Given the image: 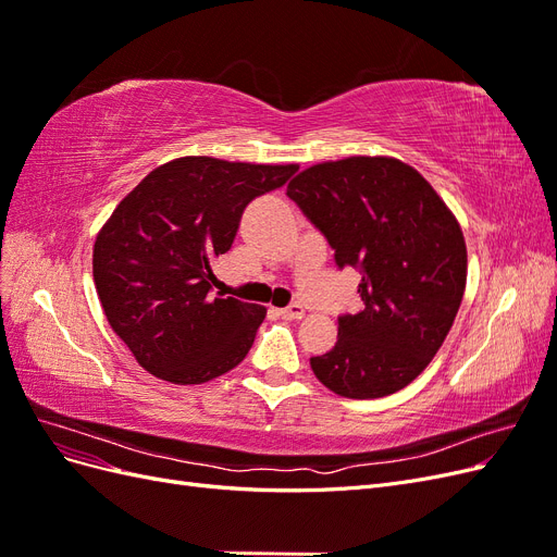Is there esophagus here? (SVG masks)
<instances>
[{
	"mask_svg": "<svg viewBox=\"0 0 557 557\" xmlns=\"http://www.w3.org/2000/svg\"><path fill=\"white\" fill-rule=\"evenodd\" d=\"M278 315L283 318V320H299L301 315H305V307L301 305H290V307H285V309H278Z\"/></svg>",
	"mask_w": 557,
	"mask_h": 557,
	"instance_id": "1",
	"label": "esophagus"
}]
</instances>
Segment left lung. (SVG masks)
Listing matches in <instances>:
<instances>
[{"label": "left lung", "instance_id": "left-lung-1", "mask_svg": "<svg viewBox=\"0 0 557 557\" xmlns=\"http://www.w3.org/2000/svg\"><path fill=\"white\" fill-rule=\"evenodd\" d=\"M288 197L360 269V313L339 315V339L311 358L315 379L350 399L409 385L442 348L467 283L462 230L413 166L352 156L320 162L288 183Z\"/></svg>", "mask_w": 557, "mask_h": 557}]
</instances>
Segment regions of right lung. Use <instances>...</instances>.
I'll list each match as a JSON object with an SVG mask.
<instances>
[{"mask_svg":"<svg viewBox=\"0 0 557 557\" xmlns=\"http://www.w3.org/2000/svg\"><path fill=\"white\" fill-rule=\"evenodd\" d=\"M297 164L188 156L150 172L115 207L92 248L109 325L153 376L195 385L237 367L264 307L213 297V258L230 250L244 209Z\"/></svg>","mask_w":557,"mask_h":557,"instance_id":"obj_1","label":"right lung"}]
</instances>
